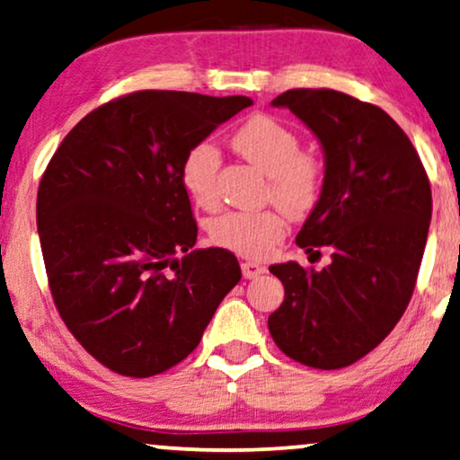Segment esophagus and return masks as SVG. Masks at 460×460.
<instances>
[{
  "label": "esophagus",
  "mask_w": 460,
  "mask_h": 460,
  "mask_svg": "<svg viewBox=\"0 0 460 460\" xmlns=\"http://www.w3.org/2000/svg\"><path fill=\"white\" fill-rule=\"evenodd\" d=\"M241 268H243V277L244 279H258L260 274L266 272V268L258 264V261H243Z\"/></svg>",
  "instance_id": "esophagus-1"
}]
</instances>
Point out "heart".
<instances>
[{
	"label": "heart",
	"instance_id": "obj_1",
	"mask_svg": "<svg viewBox=\"0 0 460 460\" xmlns=\"http://www.w3.org/2000/svg\"><path fill=\"white\" fill-rule=\"evenodd\" d=\"M232 147L244 160L268 175V196L289 213L304 217L317 205L323 169L319 160L300 152L294 130L270 116H253L232 135ZM217 147L200 141L190 147L181 163V183L196 205L202 208L217 202ZM285 234V217L279 208L266 211H226L208 222V236L219 247L244 258L261 260L272 253Z\"/></svg>",
	"mask_w": 460,
	"mask_h": 460
}]
</instances>
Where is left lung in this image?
Returning <instances> with one entry per match:
<instances>
[{
	"label": "left lung",
	"mask_w": 460,
	"mask_h": 460,
	"mask_svg": "<svg viewBox=\"0 0 460 460\" xmlns=\"http://www.w3.org/2000/svg\"><path fill=\"white\" fill-rule=\"evenodd\" d=\"M272 105L296 113L323 150V186L296 243L308 253L327 247L332 264L270 266L285 300L268 330L304 366L347 367L389 336L412 297L431 186L412 141L380 107L330 88H296Z\"/></svg>",
	"instance_id": "obj_1"
}]
</instances>
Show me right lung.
<instances>
[{
  "label": "right lung",
  "mask_w": 460,
  "mask_h": 460,
  "mask_svg": "<svg viewBox=\"0 0 460 460\" xmlns=\"http://www.w3.org/2000/svg\"><path fill=\"white\" fill-rule=\"evenodd\" d=\"M249 105L241 94H127L82 118L48 164L38 190L48 285L67 330L111 372L147 378L186 359L241 281L230 252L192 249L181 163Z\"/></svg>",
  "instance_id": "add662e5"
}]
</instances>
